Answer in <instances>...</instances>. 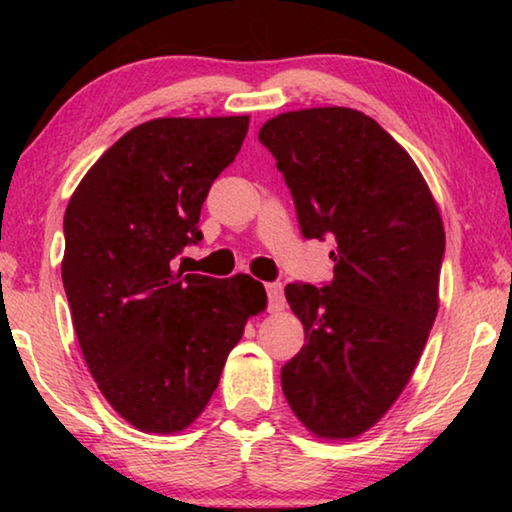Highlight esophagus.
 I'll return each instance as SVG.
<instances>
[{"label":"esophagus","instance_id":"1","mask_svg":"<svg viewBox=\"0 0 512 512\" xmlns=\"http://www.w3.org/2000/svg\"><path fill=\"white\" fill-rule=\"evenodd\" d=\"M266 293H268V309L280 311L284 307V287H282V284L280 282L266 284Z\"/></svg>","mask_w":512,"mask_h":512}]
</instances>
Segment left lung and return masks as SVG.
I'll return each mask as SVG.
<instances>
[{"label":"left lung","instance_id":"left-lung-1","mask_svg":"<svg viewBox=\"0 0 512 512\" xmlns=\"http://www.w3.org/2000/svg\"><path fill=\"white\" fill-rule=\"evenodd\" d=\"M307 239L332 235L334 280L289 284L305 345L282 391L307 431L350 440L384 418L409 384L438 314L445 228L427 180L375 119L325 106L259 128Z\"/></svg>","mask_w":512,"mask_h":512}]
</instances>
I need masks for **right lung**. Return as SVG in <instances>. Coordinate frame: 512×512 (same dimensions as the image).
<instances>
[{
	"label": "right lung",
	"instance_id": "right-lung-1",
	"mask_svg": "<svg viewBox=\"0 0 512 512\" xmlns=\"http://www.w3.org/2000/svg\"><path fill=\"white\" fill-rule=\"evenodd\" d=\"M248 115L160 117L85 173L65 210L60 264L83 359L101 395L144 433H180L205 411L264 284L173 271L196 244L214 178L237 158Z\"/></svg>",
	"mask_w": 512,
	"mask_h": 512
}]
</instances>
